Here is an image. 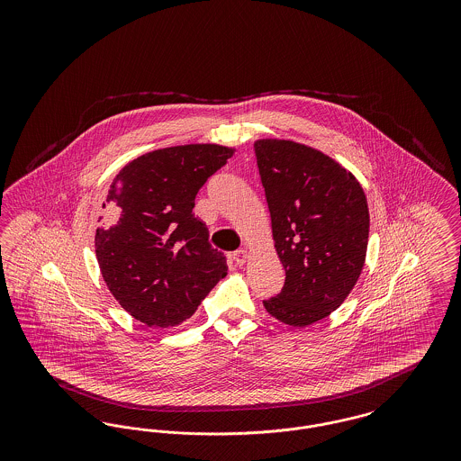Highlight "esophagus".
<instances>
[{
  "instance_id": "34e87169",
  "label": "esophagus",
  "mask_w": 461,
  "mask_h": 461,
  "mask_svg": "<svg viewBox=\"0 0 461 461\" xmlns=\"http://www.w3.org/2000/svg\"><path fill=\"white\" fill-rule=\"evenodd\" d=\"M247 258H249V254H247L245 249H239V250H235L231 254V259H233V263L237 264V266H243L245 261H247Z\"/></svg>"
}]
</instances>
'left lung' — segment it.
I'll return each instance as SVG.
<instances>
[{
	"instance_id": "8db88e82",
	"label": "left lung",
	"mask_w": 461,
	"mask_h": 461,
	"mask_svg": "<svg viewBox=\"0 0 461 461\" xmlns=\"http://www.w3.org/2000/svg\"><path fill=\"white\" fill-rule=\"evenodd\" d=\"M254 150L285 269L282 292L263 304L282 323L307 327L340 306L361 275L370 233L366 195L352 173L312 147L263 138Z\"/></svg>"
}]
</instances>
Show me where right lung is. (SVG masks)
Masks as SVG:
<instances>
[{
    "label": "right lung",
    "instance_id": "obj_1",
    "mask_svg": "<svg viewBox=\"0 0 461 461\" xmlns=\"http://www.w3.org/2000/svg\"><path fill=\"white\" fill-rule=\"evenodd\" d=\"M233 154L216 143L160 149L128 162L110 185L115 218L96 230L95 252L112 295L134 320L176 327L226 276V258L192 211L207 177Z\"/></svg>",
    "mask_w": 461,
    "mask_h": 461
}]
</instances>
